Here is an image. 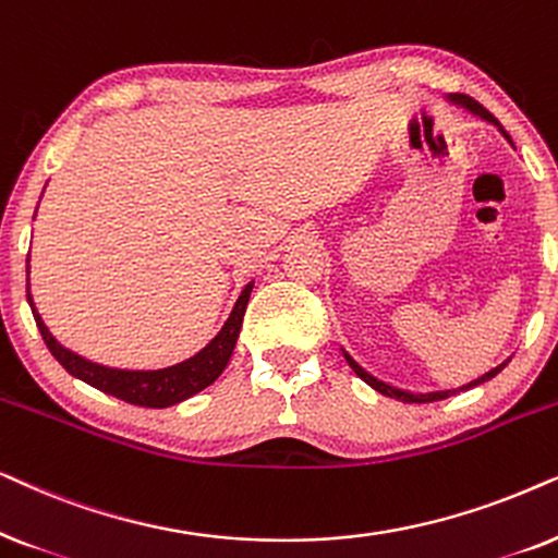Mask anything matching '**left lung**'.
<instances>
[{
  "instance_id": "left-lung-1",
  "label": "left lung",
  "mask_w": 558,
  "mask_h": 558,
  "mask_svg": "<svg viewBox=\"0 0 558 558\" xmlns=\"http://www.w3.org/2000/svg\"><path fill=\"white\" fill-rule=\"evenodd\" d=\"M451 101H457V104H462V107H466L470 111H474V114H480L482 119H487V122H493V124H497V128H500V122H497V119L489 114V111L482 107L480 101H474L472 96H466V94H451ZM502 135L508 137V132L502 130ZM510 140V137H508ZM347 362H349V367L354 369L356 373V377H362V380H365L369 388H375L377 392H383V396H388V398H398V400H403V403H434V400H444V398H449L451 396V390H447V392H428V396H413V392H403V390H396V388H390V385H385V383H380V380H375L373 375H367L365 369H362L360 365H356V362L352 360V356L347 354ZM508 365V362H502L500 367H495V369H489L487 375H482L480 380H474V383H470V385H464V388H459V390H454V392H462V390H470V388H474V385H482L485 380H489V377H495L497 373H500V369Z\"/></svg>"
}]
</instances>
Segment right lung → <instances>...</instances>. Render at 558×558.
I'll return each mask as SVG.
<instances>
[{"mask_svg":"<svg viewBox=\"0 0 558 558\" xmlns=\"http://www.w3.org/2000/svg\"><path fill=\"white\" fill-rule=\"evenodd\" d=\"M250 291H252V283L244 288L240 299H236L234 311L229 314L227 324L221 326V331L202 349V352L191 356V360L181 362V365L155 369V373H130V369L101 367L84 360V356L69 352V349L58 344L53 333L46 329L40 314H37L33 306V299H29V288H27V301L29 306H33V316H35L37 329L43 333V341H46L50 354H53L56 360L65 367V373H71L73 377H78V380L88 383L96 390L107 392V396L124 400V403L143 405V408H168V405L181 403L185 398L196 396V392H202L204 388H209V385L221 375V369L227 367L229 356L234 352L236 337H240L244 308H247V301H250Z\"/></svg>","mask_w":558,"mask_h":558,"instance_id":"1","label":"right lung"}]
</instances>
